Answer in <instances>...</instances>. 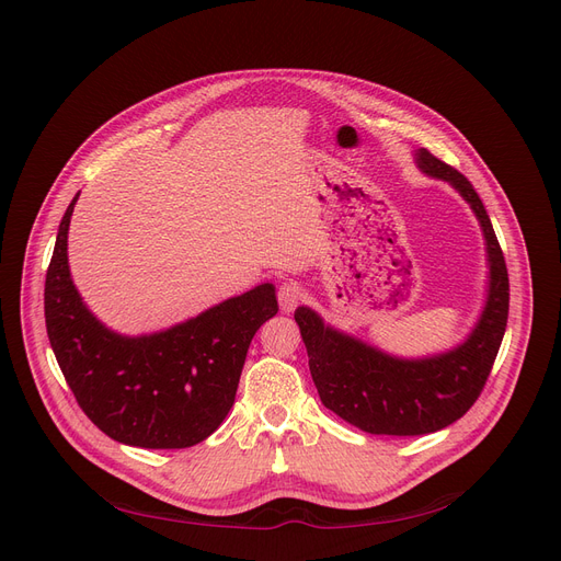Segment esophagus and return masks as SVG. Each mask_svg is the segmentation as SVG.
Here are the masks:
<instances>
[{
    "instance_id": "obj_1",
    "label": "esophagus",
    "mask_w": 561,
    "mask_h": 561,
    "mask_svg": "<svg viewBox=\"0 0 561 561\" xmlns=\"http://www.w3.org/2000/svg\"><path fill=\"white\" fill-rule=\"evenodd\" d=\"M302 298V288L298 282H282L277 290V300L282 311H294Z\"/></svg>"
}]
</instances>
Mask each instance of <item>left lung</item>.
Returning a JSON list of instances; mask_svg holds the SVG:
<instances>
[{
    "label": "left lung",
    "instance_id": "8db88e82",
    "mask_svg": "<svg viewBox=\"0 0 561 561\" xmlns=\"http://www.w3.org/2000/svg\"><path fill=\"white\" fill-rule=\"evenodd\" d=\"M412 158L422 174L449 183L466 199L485 240V300L466 339L440 353L403 357L325 323L311 307L296 309L323 405L374 435H426L466 415L491 374L508 316L504 256L472 183L426 149H415Z\"/></svg>",
    "mask_w": 561,
    "mask_h": 561
}]
</instances>
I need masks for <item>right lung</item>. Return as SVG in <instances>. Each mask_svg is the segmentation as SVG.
Masks as SVG:
<instances>
[{
	"label": "right lung",
	"instance_id": "add662e5",
	"mask_svg": "<svg viewBox=\"0 0 561 561\" xmlns=\"http://www.w3.org/2000/svg\"><path fill=\"white\" fill-rule=\"evenodd\" d=\"M66 208L45 277V325L59 369L87 417L112 440L185 449L225 422L256 330L277 313L275 284L213 305L149 334L107 328L70 277Z\"/></svg>",
	"mask_w": 561,
	"mask_h": 561
}]
</instances>
